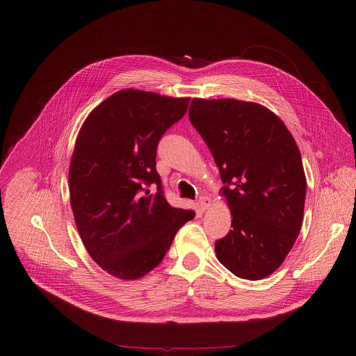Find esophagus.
Masks as SVG:
<instances>
[{
  "label": "esophagus",
  "instance_id": "1",
  "mask_svg": "<svg viewBox=\"0 0 356 356\" xmlns=\"http://www.w3.org/2000/svg\"><path fill=\"white\" fill-rule=\"evenodd\" d=\"M198 206L202 209V210H209L211 207V198L210 197H206V195H201L198 198Z\"/></svg>",
  "mask_w": 356,
  "mask_h": 356
}]
</instances>
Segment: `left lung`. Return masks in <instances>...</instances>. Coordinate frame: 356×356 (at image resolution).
<instances>
[{"label": "left lung", "mask_w": 356, "mask_h": 356, "mask_svg": "<svg viewBox=\"0 0 356 356\" xmlns=\"http://www.w3.org/2000/svg\"><path fill=\"white\" fill-rule=\"evenodd\" d=\"M190 122L211 150L225 184L232 229L216 242L235 276L261 280L291 250L304 216L306 175L297 143L266 107L234 98H193Z\"/></svg>", "instance_id": "1"}]
</instances>
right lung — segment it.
Masks as SVG:
<instances>
[{
  "label": "right lung",
  "instance_id": "obj_1",
  "mask_svg": "<svg viewBox=\"0 0 356 356\" xmlns=\"http://www.w3.org/2000/svg\"><path fill=\"white\" fill-rule=\"evenodd\" d=\"M188 103L121 90L88 114L77 135L69 169L74 221L92 261L118 279L136 280L155 269L195 216L169 204L156 172L158 143ZM150 184L157 186L154 195Z\"/></svg>",
  "mask_w": 356,
  "mask_h": 356
}]
</instances>
